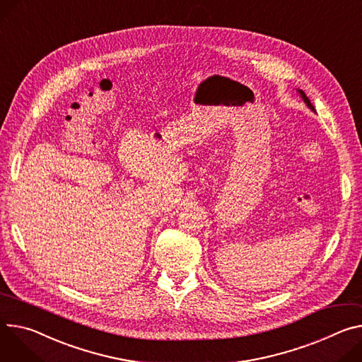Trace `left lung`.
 Returning <instances> with one entry per match:
<instances>
[{
  "mask_svg": "<svg viewBox=\"0 0 362 362\" xmlns=\"http://www.w3.org/2000/svg\"><path fill=\"white\" fill-rule=\"evenodd\" d=\"M299 90V93H300V96L303 98V101H305V104L312 110V111H315V108H313V105H312V103H310V100H309V98L306 96V93L303 92V90H300V89H298Z\"/></svg>",
  "mask_w": 362,
  "mask_h": 362,
  "instance_id": "8db88e82",
  "label": "left lung"
}]
</instances>
